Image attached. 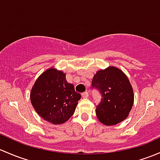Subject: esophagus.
Returning a JSON list of instances; mask_svg holds the SVG:
<instances>
[{"label":"esophagus","mask_w":160,"mask_h":160,"mask_svg":"<svg viewBox=\"0 0 160 160\" xmlns=\"http://www.w3.org/2000/svg\"><path fill=\"white\" fill-rule=\"evenodd\" d=\"M82 97H83V98H87V97H89L88 92H84V93H82Z\"/></svg>","instance_id":"34e87169"}]
</instances>
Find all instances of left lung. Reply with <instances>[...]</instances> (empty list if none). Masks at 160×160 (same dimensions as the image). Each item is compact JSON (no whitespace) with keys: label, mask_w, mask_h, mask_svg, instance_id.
Returning a JSON list of instances; mask_svg holds the SVG:
<instances>
[{"label":"left lung","mask_w":160,"mask_h":160,"mask_svg":"<svg viewBox=\"0 0 160 160\" xmlns=\"http://www.w3.org/2000/svg\"><path fill=\"white\" fill-rule=\"evenodd\" d=\"M92 88L101 94L96 107L97 118L102 123L112 126L128 117L133 104L134 95L127 77L113 67L97 72L92 80Z\"/></svg>","instance_id":"left-lung-1"}]
</instances>
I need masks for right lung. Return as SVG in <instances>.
<instances>
[{
  "instance_id": "1",
  "label": "right lung",
  "mask_w": 160,
  "mask_h": 160,
  "mask_svg": "<svg viewBox=\"0 0 160 160\" xmlns=\"http://www.w3.org/2000/svg\"><path fill=\"white\" fill-rule=\"evenodd\" d=\"M80 98L73 85L67 83L66 74L53 68L38 77L31 92L32 106L38 115L53 124L68 120Z\"/></svg>"
}]
</instances>
